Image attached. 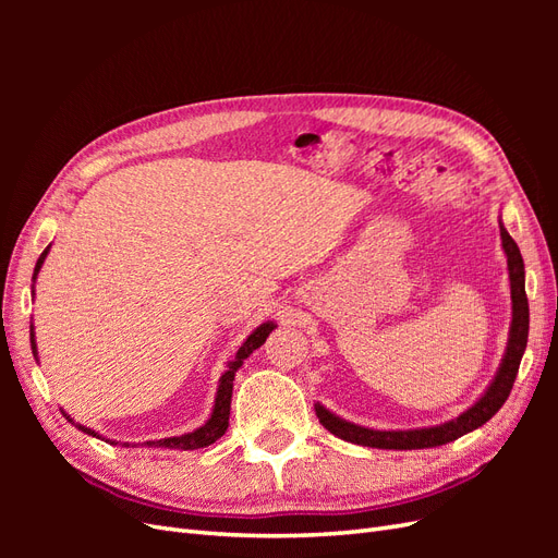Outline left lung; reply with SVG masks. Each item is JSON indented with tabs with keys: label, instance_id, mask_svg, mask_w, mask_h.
Here are the masks:
<instances>
[{
	"label": "left lung",
	"instance_id": "left-lung-1",
	"mask_svg": "<svg viewBox=\"0 0 558 558\" xmlns=\"http://www.w3.org/2000/svg\"><path fill=\"white\" fill-rule=\"evenodd\" d=\"M500 240L505 256H508V269H510V289H512V326L508 337V349H505L502 363L498 373L486 388V393L465 410L461 416H456L442 426L433 428H418V430H373L365 426H356L351 421H344L328 412L324 404H314L316 416L326 430L340 437V440L363 445V447H375V449H428V447H440L447 442L459 440L461 435L484 426L488 418H492L502 404L508 400L523 351H526L529 342V298H526V286H523V258L519 253L517 242L510 238V232L500 223Z\"/></svg>",
	"mask_w": 558,
	"mask_h": 558
}]
</instances>
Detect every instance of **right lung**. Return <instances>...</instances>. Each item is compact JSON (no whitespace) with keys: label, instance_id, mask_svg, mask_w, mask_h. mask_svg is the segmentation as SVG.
<instances>
[{"label":"right lung","instance_id":"add662e5","mask_svg":"<svg viewBox=\"0 0 558 558\" xmlns=\"http://www.w3.org/2000/svg\"><path fill=\"white\" fill-rule=\"evenodd\" d=\"M48 248L50 246H46L44 248V253L39 256V260H37V267H35V277L32 279H37V275H39V269H41V265H44V260H46V256H48ZM35 293V291H32ZM277 326L272 324V320H267V324H263V326H258L256 330H253L248 337H246V342L240 347V351H238V356H234L230 363H228V369L223 373V377H221V381H218V391H216V402H214V412H211V416H209V421L205 426H199L197 430H193V433H185V435H179V437H165V440H156V442H146L148 447H167V449H199V447H209V445H214L218 437H223V433L228 430V418H230V400H232V381H234V373H238V369L242 367V363L251 356L253 351H256L258 347H263V342L267 340V335L272 332ZM29 340H32V353H37V344H35V330L29 332ZM70 418V416H66ZM72 421V418H70ZM83 433H88V435H93V437H97V433L95 430H90V428H86V426H78ZM113 445V442H111ZM125 447H130V445H125Z\"/></svg>","mask_w":558,"mask_h":558}]
</instances>
